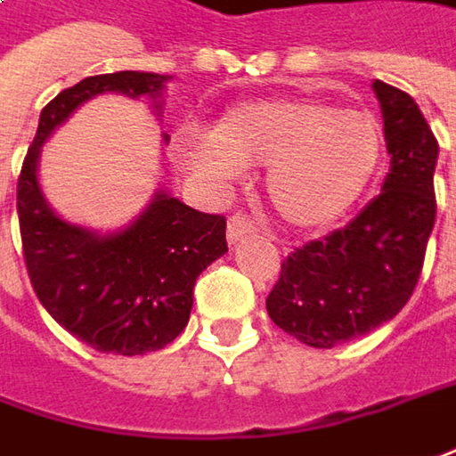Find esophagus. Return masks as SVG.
<instances>
[{"instance_id":"esophagus-1","label":"esophagus","mask_w":456,"mask_h":456,"mask_svg":"<svg viewBox=\"0 0 456 456\" xmlns=\"http://www.w3.org/2000/svg\"><path fill=\"white\" fill-rule=\"evenodd\" d=\"M250 233H256V223L250 221L246 213H235L228 218V243H238Z\"/></svg>"}]
</instances>
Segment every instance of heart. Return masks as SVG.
<instances>
[{"instance_id": "heart-1", "label": "heart", "mask_w": 456, "mask_h": 456, "mask_svg": "<svg viewBox=\"0 0 456 456\" xmlns=\"http://www.w3.org/2000/svg\"><path fill=\"white\" fill-rule=\"evenodd\" d=\"M188 166L231 181L243 166H268L265 193L282 221L322 228L353 208L375 178L382 131L365 109H338L313 96L258 99L218 118L213 141L183 146Z\"/></svg>"}]
</instances>
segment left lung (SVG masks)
<instances>
[{"label": "left lung", "instance_id": "left-lung-1", "mask_svg": "<svg viewBox=\"0 0 456 456\" xmlns=\"http://www.w3.org/2000/svg\"><path fill=\"white\" fill-rule=\"evenodd\" d=\"M372 89L392 156L382 193L345 228L295 248L265 300L270 320L310 347L367 335L407 305L437 218V138L410 94Z\"/></svg>", "mask_w": 456, "mask_h": 456}]
</instances>
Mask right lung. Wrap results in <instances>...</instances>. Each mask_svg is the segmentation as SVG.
<instances>
[{
    "mask_svg": "<svg viewBox=\"0 0 456 456\" xmlns=\"http://www.w3.org/2000/svg\"><path fill=\"white\" fill-rule=\"evenodd\" d=\"M168 78L116 71L69 86L44 106L21 163L17 213L31 288L61 328L99 353H153L183 332L196 278L228 250L225 218L200 213L161 191L126 231L94 235L46 206L37 181L39 149L91 96L103 91L156 96Z\"/></svg>",
    "mask_w": 456,
    "mask_h": 456,
    "instance_id": "obj_1",
    "label": "right lung"
}]
</instances>
